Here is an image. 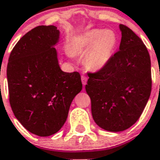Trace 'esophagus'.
I'll list each match as a JSON object with an SVG mask.
<instances>
[{"label":"esophagus","instance_id":"obj_1","mask_svg":"<svg viewBox=\"0 0 160 160\" xmlns=\"http://www.w3.org/2000/svg\"><path fill=\"white\" fill-rule=\"evenodd\" d=\"M87 80H88V78H87V76H81V81H82L83 85H85V84H86Z\"/></svg>","mask_w":160,"mask_h":160}]
</instances>
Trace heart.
<instances>
[{
    "label": "heart",
    "mask_w": 160,
    "mask_h": 160,
    "mask_svg": "<svg viewBox=\"0 0 160 160\" xmlns=\"http://www.w3.org/2000/svg\"><path fill=\"white\" fill-rule=\"evenodd\" d=\"M118 44V38L112 30L93 28L74 38L71 49L75 53L84 54L85 64L93 71H98L107 66ZM67 54L73 58V53L68 51Z\"/></svg>",
    "instance_id": "heart-1"
}]
</instances>
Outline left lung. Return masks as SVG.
<instances>
[{
    "label": "left lung",
    "mask_w": 160,
    "mask_h": 160,
    "mask_svg": "<svg viewBox=\"0 0 160 160\" xmlns=\"http://www.w3.org/2000/svg\"><path fill=\"white\" fill-rule=\"evenodd\" d=\"M119 51L107 66L89 73L85 85L95 123L108 132H122L136 122L151 92L150 54L140 38L119 25Z\"/></svg>",
    "instance_id": "1"
}]
</instances>
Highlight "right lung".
<instances>
[{
    "instance_id": "obj_1",
    "label": "right lung",
    "mask_w": 160,
    "mask_h": 160,
    "mask_svg": "<svg viewBox=\"0 0 160 160\" xmlns=\"http://www.w3.org/2000/svg\"><path fill=\"white\" fill-rule=\"evenodd\" d=\"M56 26L41 25L19 40L7 65L10 107L17 120L38 136L57 133L67 121L71 102L82 89L80 75L60 68Z\"/></svg>"
}]
</instances>
